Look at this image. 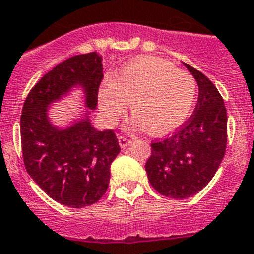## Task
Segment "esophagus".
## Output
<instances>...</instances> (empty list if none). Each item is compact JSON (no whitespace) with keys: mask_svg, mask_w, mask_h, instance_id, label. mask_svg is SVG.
<instances>
[{"mask_svg":"<svg viewBox=\"0 0 254 254\" xmlns=\"http://www.w3.org/2000/svg\"><path fill=\"white\" fill-rule=\"evenodd\" d=\"M118 141H119V145L121 148H126V146H128L131 144V140L128 137H126V136H118Z\"/></svg>","mask_w":254,"mask_h":254,"instance_id":"esophagus-1","label":"esophagus"}]
</instances>
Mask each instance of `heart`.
I'll return each instance as SVG.
<instances>
[{"label":"heart","instance_id":"heart-1","mask_svg":"<svg viewBox=\"0 0 254 254\" xmlns=\"http://www.w3.org/2000/svg\"><path fill=\"white\" fill-rule=\"evenodd\" d=\"M196 98L194 77L154 57L133 61L98 89L100 110L108 122L121 118L131 104L133 127L150 135H165L180 127L190 118Z\"/></svg>","mask_w":254,"mask_h":254}]
</instances>
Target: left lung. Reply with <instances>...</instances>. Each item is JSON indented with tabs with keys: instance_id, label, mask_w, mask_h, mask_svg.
<instances>
[{
	"instance_id": "1",
	"label": "left lung",
	"mask_w": 254,
	"mask_h": 254,
	"mask_svg": "<svg viewBox=\"0 0 254 254\" xmlns=\"http://www.w3.org/2000/svg\"><path fill=\"white\" fill-rule=\"evenodd\" d=\"M184 64L197 81V105L173 135L153 140L145 163L152 187L178 200L192 197L210 182L227 145V112L221 93L202 72Z\"/></svg>"
}]
</instances>
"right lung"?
<instances>
[{"mask_svg":"<svg viewBox=\"0 0 254 254\" xmlns=\"http://www.w3.org/2000/svg\"><path fill=\"white\" fill-rule=\"evenodd\" d=\"M102 77L96 52L71 57L44 75L23 105L20 140L27 173L50 198L66 206H89L104 196L121 146L113 129L97 131L88 119L58 129L48 121V105L80 84L87 106L94 109Z\"/></svg>","mask_w":254,"mask_h":254,"instance_id":"right-lung-1","label":"right lung"}]
</instances>
